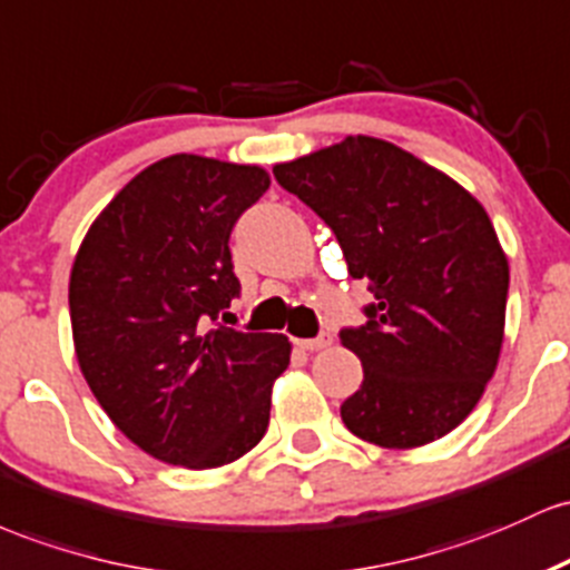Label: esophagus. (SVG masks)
<instances>
[{
  "instance_id": "1",
  "label": "esophagus",
  "mask_w": 570,
  "mask_h": 570,
  "mask_svg": "<svg viewBox=\"0 0 570 570\" xmlns=\"http://www.w3.org/2000/svg\"><path fill=\"white\" fill-rule=\"evenodd\" d=\"M296 344L302 350H306V353H317V350H325L334 344V336L331 334H320L315 338H296Z\"/></svg>"
}]
</instances>
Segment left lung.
Segmentation results:
<instances>
[{
	"mask_svg": "<svg viewBox=\"0 0 570 570\" xmlns=\"http://www.w3.org/2000/svg\"><path fill=\"white\" fill-rule=\"evenodd\" d=\"M287 194L336 234L376 302L338 338L363 382L342 404L357 439L387 450L431 444L474 412L507 325L509 261L463 185L376 137H347L274 166Z\"/></svg>",
	"mask_w": 570,
	"mask_h": 570,
	"instance_id": "1",
	"label": "left lung"
}]
</instances>
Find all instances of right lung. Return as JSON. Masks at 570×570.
I'll list each match as a JSON object with an SVG mask.
<instances>
[{"mask_svg":"<svg viewBox=\"0 0 570 570\" xmlns=\"http://www.w3.org/2000/svg\"><path fill=\"white\" fill-rule=\"evenodd\" d=\"M268 183L261 166L161 158L120 188L75 255L82 376L115 428L164 463H234L268 428L291 342L212 325L239 296L228 236Z\"/></svg>","mask_w":570,"mask_h":570,"instance_id":"obj_1","label":"right lung"}]
</instances>
